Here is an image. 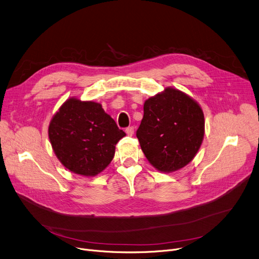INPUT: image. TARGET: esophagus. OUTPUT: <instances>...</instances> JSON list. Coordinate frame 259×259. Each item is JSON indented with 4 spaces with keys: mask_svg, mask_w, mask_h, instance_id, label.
<instances>
[{
    "mask_svg": "<svg viewBox=\"0 0 259 259\" xmlns=\"http://www.w3.org/2000/svg\"><path fill=\"white\" fill-rule=\"evenodd\" d=\"M126 133H127V135H129V136H132L133 135V133H134V127L133 126H130V127H127L126 128Z\"/></svg>",
    "mask_w": 259,
    "mask_h": 259,
    "instance_id": "obj_1",
    "label": "esophagus"
}]
</instances>
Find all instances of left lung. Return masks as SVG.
Masks as SVG:
<instances>
[{"instance_id":"8db88e82","label":"left lung","mask_w":259,"mask_h":259,"mask_svg":"<svg viewBox=\"0 0 259 259\" xmlns=\"http://www.w3.org/2000/svg\"><path fill=\"white\" fill-rule=\"evenodd\" d=\"M204 134L200 106L179 90L166 89L145 102L136 137L147 159L160 171H175L189 163Z\"/></svg>"}]
</instances>
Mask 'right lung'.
I'll return each mask as SVG.
<instances>
[{"label":"right lung","instance_id":"1","mask_svg":"<svg viewBox=\"0 0 259 259\" xmlns=\"http://www.w3.org/2000/svg\"><path fill=\"white\" fill-rule=\"evenodd\" d=\"M126 133L101 104L67 100L49 128L53 149L63 165L77 175L93 177L111 162L115 145Z\"/></svg>","mask_w":259,"mask_h":259}]
</instances>
